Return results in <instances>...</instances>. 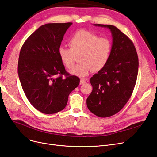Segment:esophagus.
I'll use <instances>...</instances> for the list:
<instances>
[{
	"instance_id": "esophagus-1",
	"label": "esophagus",
	"mask_w": 157,
	"mask_h": 157,
	"mask_svg": "<svg viewBox=\"0 0 157 157\" xmlns=\"http://www.w3.org/2000/svg\"><path fill=\"white\" fill-rule=\"evenodd\" d=\"M86 82V79H85L82 78L80 79V85H83V84L85 83Z\"/></svg>"
}]
</instances>
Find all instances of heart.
<instances>
[{"label":"heart","mask_w":157,"mask_h":157,"mask_svg":"<svg viewBox=\"0 0 157 157\" xmlns=\"http://www.w3.org/2000/svg\"><path fill=\"white\" fill-rule=\"evenodd\" d=\"M70 48L60 46L58 54L61 63L68 69L74 67L77 57L79 64L71 73L85 77L92 71L98 72L106 66L111 56L113 43L106 37H100L97 34L80 30L75 32L68 40Z\"/></svg>","instance_id":"obj_1"}]
</instances>
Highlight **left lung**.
<instances>
[{
    "mask_svg": "<svg viewBox=\"0 0 157 157\" xmlns=\"http://www.w3.org/2000/svg\"><path fill=\"white\" fill-rule=\"evenodd\" d=\"M113 42L111 57L90 82L92 91L86 99L89 111L101 118L111 117L123 109L134 90L138 71V57L132 40L119 29L109 25Z\"/></svg>",
    "mask_w": 157,
    "mask_h": 157,
    "instance_id": "obj_1",
    "label": "left lung"
}]
</instances>
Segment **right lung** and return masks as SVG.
Returning a JSON list of instances; mask_svg holds the SVG:
<instances>
[{
    "label": "right lung",
    "mask_w": 157,
    "mask_h": 157,
    "mask_svg": "<svg viewBox=\"0 0 157 157\" xmlns=\"http://www.w3.org/2000/svg\"><path fill=\"white\" fill-rule=\"evenodd\" d=\"M72 24L48 23L40 26L20 51L18 74L22 89L32 105L44 114L65 109L70 93L79 84V78L66 71L58 54L64 35Z\"/></svg>",
    "instance_id": "1"
}]
</instances>
